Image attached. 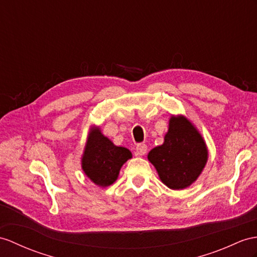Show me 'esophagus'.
I'll return each mask as SVG.
<instances>
[{"label":"esophagus","mask_w":257,"mask_h":257,"mask_svg":"<svg viewBox=\"0 0 257 257\" xmlns=\"http://www.w3.org/2000/svg\"><path fill=\"white\" fill-rule=\"evenodd\" d=\"M147 152V146L145 144H139V145L136 146V154L139 156H144Z\"/></svg>","instance_id":"obj_1"}]
</instances>
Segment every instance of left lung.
<instances>
[{"instance_id": "obj_1", "label": "left lung", "mask_w": 257, "mask_h": 257, "mask_svg": "<svg viewBox=\"0 0 257 257\" xmlns=\"http://www.w3.org/2000/svg\"><path fill=\"white\" fill-rule=\"evenodd\" d=\"M207 157L203 137L184 116L170 118L165 143L148 154L160 180L172 190L190 186L201 174Z\"/></svg>"}]
</instances>
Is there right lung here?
<instances>
[{"label":"right lung","mask_w":257,"mask_h":257,"mask_svg":"<svg viewBox=\"0 0 257 257\" xmlns=\"http://www.w3.org/2000/svg\"><path fill=\"white\" fill-rule=\"evenodd\" d=\"M131 157L128 149L113 145L99 130H93L86 144L81 167L93 183L104 187L114 182L121 167Z\"/></svg>","instance_id":"obj_1"}]
</instances>
